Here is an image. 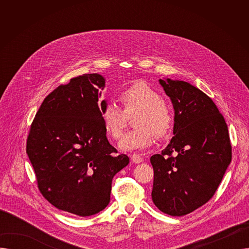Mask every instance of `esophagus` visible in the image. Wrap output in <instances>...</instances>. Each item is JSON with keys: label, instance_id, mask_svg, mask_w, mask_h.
<instances>
[{"label": "esophagus", "instance_id": "1", "mask_svg": "<svg viewBox=\"0 0 249 249\" xmlns=\"http://www.w3.org/2000/svg\"><path fill=\"white\" fill-rule=\"evenodd\" d=\"M131 161L133 163H140L143 161V159L141 158V156L137 153H134L132 156H131Z\"/></svg>", "mask_w": 249, "mask_h": 249}]
</instances>
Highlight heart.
<instances>
[{
	"label": "heart",
	"mask_w": 249,
	"mask_h": 249,
	"mask_svg": "<svg viewBox=\"0 0 249 249\" xmlns=\"http://www.w3.org/2000/svg\"><path fill=\"white\" fill-rule=\"evenodd\" d=\"M124 110L109 104L102 114L104 127L107 134L117 140L122 137L128 117L139 112L136 119L138 129L127 133L121 140L122 150L145 149L153 144L154 133L163 137L173 126V115L165 106L161 95L144 82H135L125 89L119 96Z\"/></svg>",
	"instance_id": "obj_1"
}]
</instances>
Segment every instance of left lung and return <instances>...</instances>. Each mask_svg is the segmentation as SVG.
Returning a JSON list of instances; mask_svg holds the SVG:
<instances>
[{
    "label": "left lung",
    "instance_id": "1",
    "mask_svg": "<svg viewBox=\"0 0 249 249\" xmlns=\"http://www.w3.org/2000/svg\"><path fill=\"white\" fill-rule=\"evenodd\" d=\"M160 84L174 106V137L150 158L151 196L161 212L179 217L213 197L231 162V144L224 117L211 98L184 81L163 77Z\"/></svg>",
    "mask_w": 249,
    "mask_h": 249
}]
</instances>
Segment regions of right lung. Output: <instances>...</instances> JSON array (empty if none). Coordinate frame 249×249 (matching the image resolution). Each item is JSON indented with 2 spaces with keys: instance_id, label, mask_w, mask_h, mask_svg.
<instances>
[{
  "instance_id": "1",
  "label": "right lung",
  "mask_w": 249,
  "mask_h": 249,
  "mask_svg": "<svg viewBox=\"0 0 249 249\" xmlns=\"http://www.w3.org/2000/svg\"><path fill=\"white\" fill-rule=\"evenodd\" d=\"M99 73L73 77L41 104L31 125L26 152L43 197L59 210L95 215L110 202L112 179L129 163L106 136L99 102L106 87Z\"/></svg>"
}]
</instances>
